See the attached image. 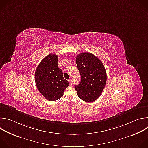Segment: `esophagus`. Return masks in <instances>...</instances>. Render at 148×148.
Returning <instances> with one entry per match:
<instances>
[{"label":"esophagus","mask_w":148,"mask_h":148,"mask_svg":"<svg viewBox=\"0 0 148 148\" xmlns=\"http://www.w3.org/2000/svg\"><path fill=\"white\" fill-rule=\"evenodd\" d=\"M69 82L70 83V85H71V84H72V79H69Z\"/></svg>","instance_id":"obj_1"}]
</instances>
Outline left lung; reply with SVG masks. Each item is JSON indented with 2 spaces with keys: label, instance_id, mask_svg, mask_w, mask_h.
I'll return each mask as SVG.
<instances>
[{
  "label": "left lung",
  "instance_id": "1",
  "mask_svg": "<svg viewBox=\"0 0 148 148\" xmlns=\"http://www.w3.org/2000/svg\"><path fill=\"white\" fill-rule=\"evenodd\" d=\"M81 82L75 86L78 97L87 102L95 101L101 95L107 81V73L102 61L94 54L82 53L76 57Z\"/></svg>",
  "mask_w": 148,
  "mask_h": 148
}]
</instances>
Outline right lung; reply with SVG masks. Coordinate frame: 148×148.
Here are the masks:
<instances>
[{
  "label": "right lung",
  "mask_w": 148,
  "mask_h": 148,
  "mask_svg": "<svg viewBox=\"0 0 148 148\" xmlns=\"http://www.w3.org/2000/svg\"><path fill=\"white\" fill-rule=\"evenodd\" d=\"M58 56L56 54L47 56L40 62L34 74L38 90L50 101L60 98L70 85L58 67Z\"/></svg>",
  "instance_id": "obj_1"
}]
</instances>
